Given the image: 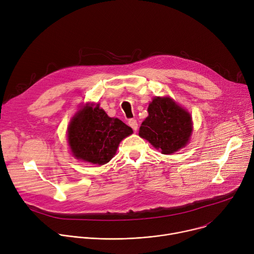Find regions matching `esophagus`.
<instances>
[{"label": "esophagus", "instance_id": "1", "mask_svg": "<svg viewBox=\"0 0 254 254\" xmlns=\"http://www.w3.org/2000/svg\"><path fill=\"white\" fill-rule=\"evenodd\" d=\"M128 124H129V126H130L134 131H136V130L138 129V123H137V121H136L135 119H130V120L128 121Z\"/></svg>", "mask_w": 254, "mask_h": 254}]
</instances>
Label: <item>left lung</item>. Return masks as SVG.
<instances>
[{
  "mask_svg": "<svg viewBox=\"0 0 254 254\" xmlns=\"http://www.w3.org/2000/svg\"><path fill=\"white\" fill-rule=\"evenodd\" d=\"M148 117L139 129V136L163 154L185 147L192 132L190 113L170 97H155L148 106Z\"/></svg>",
  "mask_w": 254,
  "mask_h": 254,
  "instance_id": "obj_1",
  "label": "left lung"
}]
</instances>
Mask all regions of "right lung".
Returning a JSON list of instances; mask_svg holds the SVG:
<instances>
[{
  "label": "right lung",
  "mask_w": 254,
  "mask_h": 254,
  "mask_svg": "<svg viewBox=\"0 0 254 254\" xmlns=\"http://www.w3.org/2000/svg\"><path fill=\"white\" fill-rule=\"evenodd\" d=\"M133 130L118 118L109 117L97 104H86L71 118L67 141L72 155L79 160L103 165L116 154L124 138Z\"/></svg>",
  "instance_id": "1"
}]
</instances>
